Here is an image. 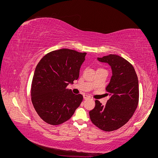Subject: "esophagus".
<instances>
[{
    "label": "esophagus",
    "instance_id": "34e87169",
    "mask_svg": "<svg viewBox=\"0 0 158 158\" xmlns=\"http://www.w3.org/2000/svg\"><path fill=\"white\" fill-rule=\"evenodd\" d=\"M89 96H88V95H84V99H89Z\"/></svg>",
    "mask_w": 158,
    "mask_h": 158
}]
</instances>
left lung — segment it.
<instances>
[{"label":"left lung","instance_id":"1","mask_svg":"<svg viewBox=\"0 0 158 158\" xmlns=\"http://www.w3.org/2000/svg\"><path fill=\"white\" fill-rule=\"evenodd\" d=\"M98 59L111 67L113 74L106 88L111 98L106 106L95 100L89 117L97 127L111 132L125 125L135 113L139 100L138 80L133 66L123 57L109 55Z\"/></svg>","mask_w":158,"mask_h":158}]
</instances>
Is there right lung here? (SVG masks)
<instances>
[{
    "mask_svg": "<svg viewBox=\"0 0 158 158\" xmlns=\"http://www.w3.org/2000/svg\"><path fill=\"white\" fill-rule=\"evenodd\" d=\"M86 52L69 49L51 51L37 64L33 76L31 99L43 121L59 125L71 118L83 100L66 88L79 77Z\"/></svg>",
    "mask_w": 158,
    "mask_h": 158,
    "instance_id": "obj_1",
    "label": "right lung"
}]
</instances>
